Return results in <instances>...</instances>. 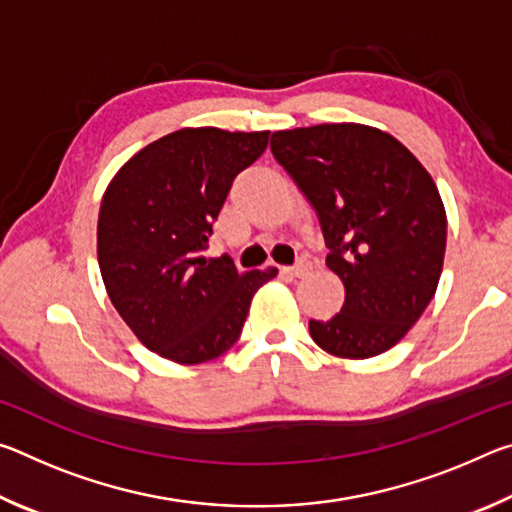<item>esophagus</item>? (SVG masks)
<instances>
[{"label": "esophagus", "mask_w": 512, "mask_h": 512, "mask_svg": "<svg viewBox=\"0 0 512 512\" xmlns=\"http://www.w3.org/2000/svg\"><path fill=\"white\" fill-rule=\"evenodd\" d=\"M311 264L307 262V259H298V264L293 266H282V275H289V277H302L309 273Z\"/></svg>", "instance_id": "34e87169"}]
</instances>
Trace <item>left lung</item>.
Returning <instances> with one entry per match:
<instances>
[{
    "instance_id": "left-lung-1",
    "label": "left lung",
    "mask_w": 512,
    "mask_h": 512,
    "mask_svg": "<svg viewBox=\"0 0 512 512\" xmlns=\"http://www.w3.org/2000/svg\"><path fill=\"white\" fill-rule=\"evenodd\" d=\"M271 151L314 205L327 266L345 284L341 314L309 320L311 339L343 359L393 348L443 271L447 216L427 169L393 135L361 124L273 133Z\"/></svg>"
}]
</instances>
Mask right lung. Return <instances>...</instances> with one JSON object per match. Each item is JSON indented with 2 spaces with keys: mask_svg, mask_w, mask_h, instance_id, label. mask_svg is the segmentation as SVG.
<instances>
[{
  "mask_svg": "<svg viewBox=\"0 0 512 512\" xmlns=\"http://www.w3.org/2000/svg\"><path fill=\"white\" fill-rule=\"evenodd\" d=\"M268 146V131L180 128L128 160L103 194L97 253L126 325L160 357L212 361L241 336L253 293L277 268L239 275L205 257L230 187Z\"/></svg>",
  "mask_w": 512,
  "mask_h": 512,
  "instance_id": "add662e5",
  "label": "right lung"
}]
</instances>
